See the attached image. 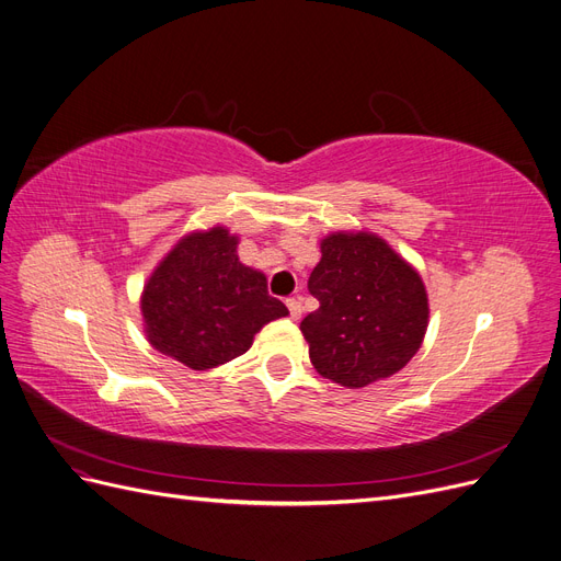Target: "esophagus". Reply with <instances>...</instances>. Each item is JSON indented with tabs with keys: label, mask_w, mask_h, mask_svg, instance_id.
I'll list each match as a JSON object with an SVG mask.
<instances>
[{
	"label": "esophagus",
	"mask_w": 561,
	"mask_h": 561,
	"mask_svg": "<svg viewBox=\"0 0 561 561\" xmlns=\"http://www.w3.org/2000/svg\"><path fill=\"white\" fill-rule=\"evenodd\" d=\"M285 304H287V311H290V318L299 320L301 318V297H290Z\"/></svg>",
	"instance_id": "1"
}]
</instances>
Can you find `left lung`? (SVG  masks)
Instances as JSON below:
<instances>
[{"label":"left lung","mask_w":561,"mask_h":561,"mask_svg":"<svg viewBox=\"0 0 561 561\" xmlns=\"http://www.w3.org/2000/svg\"><path fill=\"white\" fill-rule=\"evenodd\" d=\"M309 276L320 307L301 320L318 375L363 388L414 358L428 328L416 271L375 233H332Z\"/></svg>","instance_id":"left-lung-1"}]
</instances>
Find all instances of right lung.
Returning a JSON list of instances; mask_svg holds the SVG:
<instances>
[{
	"mask_svg": "<svg viewBox=\"0 0 561 561\" xmlns=\"http://www.w3.org/2000/svg\"><path fill=\"white\" fill-rule=\"evenodd\" d=\"M239 239L215 227L182 239L142 295L149 344L192 369L239 358L266 322L287 316L260 271L243 266Z\"/></svg>",
	"mask_w": 561,
	"mask_h": 561,
	"instance_id": "right-lung-1",
	"label": "right lung"
}]
</instances>
